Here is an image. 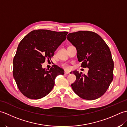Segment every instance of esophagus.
Returning a JSON list of instances; mask_svg holds the SVG:
<instances>
[{
  "label": "esophagus",
  "instance_id": "1",
  "mask_svg": "<svg viewBox=\"0 0 127 127\" xmlns=\"http://www.w3.org/2000/svg\"><path fill=\"white\" fill-rule=\"evenodd\" d=\"M69 74H70V72H69V71H65V72H64V74H65V75H68Z\"/></svg>",
  "mask_w": 127,
  "mask_h": 127
}]
</instances>
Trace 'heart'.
Segmentation results:
<instances>
[{
    "label": "heart",
    "mask_w": 127,
    "mask_h": 127,
    "mask_svg": "<svg viewBox=\"0 0 127 127\" xmlns=\"http://www.w3.org/2000/svg\"><path fill=\"white\" fill-rule=\"evenodd\" d=\"M62 66L64 68H65V69H68V66L66 65V64H62Z\"/></svg>",
    "instance_id": "1"
}]
</instances>
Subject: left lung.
Returning <instances> with one entry per match:
<instances>
[{
    "mask_svg": "<svg viewBox=\"0 0 127 127\" xmlns=\"http://www.w3.org/2000/svg\"><path fill=\"white\" fill-rule=\"evenodd\" d=\"M67 39L76 47L81 67L88 68L87 75L73 71L76 77L71 87L80 98L94 100L106 92L114 78V61L111 51L101 37L94 32L69 33Z\"/></svg>",
    "mask_w": 127,
    "mask_h": 127,
    "instance_id": "8db88e82",
    "label": "left lung"
}]
</instances>
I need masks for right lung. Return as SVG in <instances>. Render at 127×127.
Masks as SVG:
<instances>
[{
	"label": "right lung",
	"mask_w": 127,
	"mask_h": 127,
	"mask_svg": "<svg viewBox=\"0 0 127 127\" xmlns=\"http://www.w3.org/2000/svg\"><path fill=\"white\" fill-rule=\"evenodd\" d=\"M68 32L37 29L31 32L19 44L13 60V76L19 90L32 99L47 95L64 70L55 65L50 70L42 68L45 59H51Z\"/></svg>",
	"instance_id": "right-lung-1"
}]
</instances>
